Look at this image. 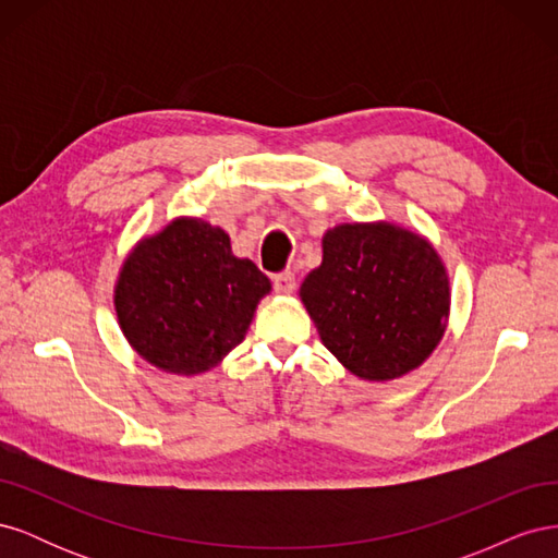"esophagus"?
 <instances>
[{
    "mask_svg": "<svg viewBox=\"0 0 558 558\" xmlns=\"http://www.w3.org/2000/svg\"><path fill=\"white\" fill-rule=\"evenodd\" d=\"M272 283H275V291H277V293H281V295H291V293L295 291V275H293V272H289V269H286V272L275 275Z\"/></svg>",
    "mask_w": 558,
    "mask_h": 558,
    "instance_id": "1",
    "label": "esophagus"
}]
</instances>
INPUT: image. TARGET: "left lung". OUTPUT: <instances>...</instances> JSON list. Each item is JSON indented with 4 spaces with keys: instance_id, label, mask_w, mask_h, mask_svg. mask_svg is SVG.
Listing matches in <instances>:
<instances>
[{
    "instance_id": "1",
    "label": "left lung",
    "mask_w": 558,
    "mask_h": 558,
    "mask_svg": "<svg viewBox=\"0 0 558 558\" xmlns=\"http://www.w3.org/2000/svg\"><path fill=\"white\" fill-rule=\"evenodd\" d=\"M320 342L349 373L388 381L424 363L449 318V279L433 244L391 223L324 234V260L300 286Z\"/></svg>"
}]
</instances>
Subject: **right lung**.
<instances>
[{"label": "right lung", "mask_w": 558, "mask_h": 558, "mask_svg": "<svg viewBox=\"0 0 558 558\" xmlns=\"http://www.w3.org/2000/svg\"><path fill=\"white\" fill-rule=\"evenodd\" d=\"M269 289L256 265L232 256L221 228L177 218L132 248L113 302L142 359L165 373L199 375L244 340Z\"/></svg>", "instance_id": "add662e5"}]
</instances>
